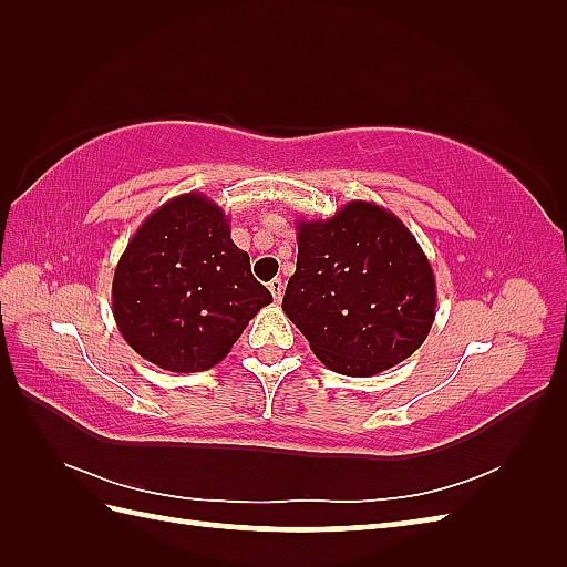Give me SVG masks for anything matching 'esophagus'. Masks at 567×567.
Instances as JSON below:
<instances>
[{
    "label": "esophagus",
    "mask_w": 567,
    "mask_h": 567,
    "mask_svg": "<svg viewBox=\"0 0 567 567\" xmlns=\"http://www.w3.org/2000/svg\"><path fill=\"white\" fill-rule=\"evenodd\" d=\"M268 290L272 292V299H275V302H280V299H282V292H285V282L280 280V277H275V280H270Z\"/></svg>",
    "instance_id": "1"
}]
</instances>
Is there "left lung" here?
I'll use <instances>...</instances> for the list:
<instances>
[{
  "label": "left lung",
  "instance_id": "1",
  "mask_svg": "<svg viewBox=\"0 0 567 567\" xmlns=\"http://www.w3.org/2000/svg\"><path fill=\"white\" fill-rule=\"evenodd\" d=\"M282 311L329 370L370 378L426 341L436 277L400 216L353 199L329 219L297 221Z\"/></svg>",
  "mask_w": 567,
  "mask_h": 567
}]
</instances>
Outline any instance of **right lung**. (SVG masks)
Wrapping results in <instances>:
<instances>
[{
	"label": "right lung",
	"instance_id": "right-lung-1",
	"mask_svg": "<svg viewBox=\"0 0 567 567\" xmlns=\"http://www.w3.org/2000/svg\"><path fill=\"white\" fill-rule=\"evenodd\" d=\"M272 302L231 240L224 209L202 192L146 216L116 262L112 311L124 341L171 372H202L231 351Z\"/></svg>",
	"mask_w": 567,
	"mask_h": 567
}]
</instances>
